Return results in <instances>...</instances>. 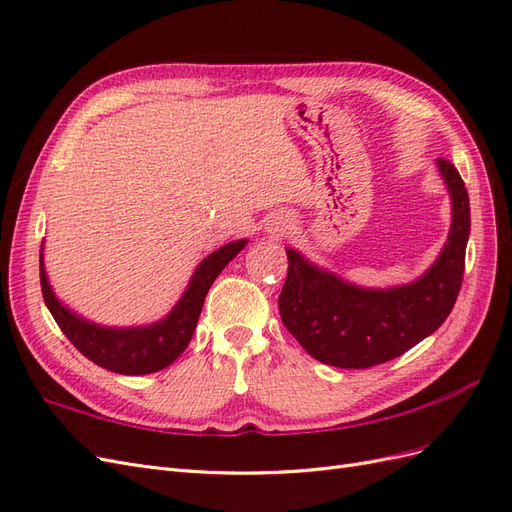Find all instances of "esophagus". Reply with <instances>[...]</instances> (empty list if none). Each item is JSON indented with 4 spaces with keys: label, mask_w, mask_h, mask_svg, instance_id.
I'll return each mask as SVG.
<instances>
[{
    "label": "esophagus",
    "mask_w": 512,
    "mask_h": 512,
    "mask_svg": "<svg viewBox=\"0 0 512 512\" xmlns=\"http://www.w3.org/2000/svg\"><path fill=\"white\" fill-rule=\"evenodd\" d=\"M288 226H286V222L284 220H275L273 224H271V230L273 232H284Z\"/></svg>",
    "instance_id": "34e87169"
}]
</instances>
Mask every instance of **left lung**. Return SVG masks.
<instances>
[{"instance_id": "8db88e82", "label": "left lung", "mask_w": 512, "mask_h": 512, "mask_svg": "<svg viewBox=\"0 0 512 512\" xmlns=\"http://www.w3.org/2000/svg\"><path fill=\"white\" fill-rule=\"evenodd\" d=\"M436 164L451 196V230L438 258L416 280L359 286L286 247L282 322L316 361L342 369L386 363L438 331L451 314L466 267L470 198L457 168L442 158Z\"/></svg>"}]
</instances>
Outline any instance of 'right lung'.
I'll return each instance as SVG.
<instances>
[{"instance_id": "obj_1", "label": "right lung", "mask_w": 512, "mask_h": 512, "mask_svg": "<svg viewBox=\"0 0 512 512\" xmlns=\"http://www.w3.org/2000/svg\"><path fill=\"white\" fill-rule=\"evenodd\" d=\"M247 239H237L222 245L198 262L188 286L170 312L149 324L134 327H106V324L76 314L61 301L46 275L44 241L40 247V284L42 297L53 314L59 329L79 348L89 361L123 376H145L160 371L173 363L188 348L196 331V322L211 284L215 282L228 262L235 258Z\"/></svg>"}]
</instances>
